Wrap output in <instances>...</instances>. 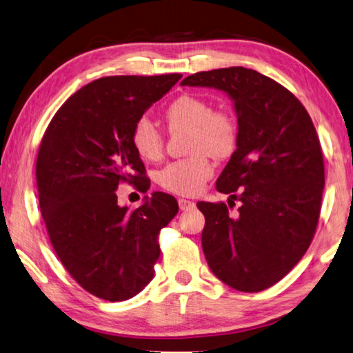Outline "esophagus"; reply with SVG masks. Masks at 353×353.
<instances>
[{"instance_id":"obj_1","label":"esophagus","mask_w":353,"mask_h":353,"mask_svg":"<svg viewBox=\"0 0 353 353\" xmlns=\"http://www.w3.org/2000/svg\"><path fill=\"white\" fill-rule=\"evenodd\" d=\"M179 207H181V210H188V209H193L194 203H193V201H190V199L181 198V199H179Z\"/></svg>"}]
</instances>
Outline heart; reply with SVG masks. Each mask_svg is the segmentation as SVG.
<instances>
[{"instance_id": "b5f03b06", "label": "heart", "mask_w": 353, "mask_h": 353, "mask_svg": "<svg viewBox=\"0 0 353 353\" xmlns=\"http://www.w3.org/2000/svg\"><path fill=\"white\" fill-rule=\"evenodd\" d=\"M171 130H187V149L193 155L172 161L160 172V183L177 194H196L212 176L214 159H226L236 149V119L221 110H212L204 99L196 96L177 97L165 110ZM132 144L143 160L155 161L163 152V137L149 117L137 121L132 130Z\"/></svg>"}]
</instances>
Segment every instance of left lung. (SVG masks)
Returning a JSON list of instances; mask_svg holds the SVG:
<instances>
[{
	"mask_svg": "<svg viewBox=\"0 0 353 353\" xmlns=\"http://www.w3.org/2000/svg\"><path fill=\"white\" fill-rule=\"evenodd\" d=\"M232 100L237 149L216 179L226 204L198 203L203 251L214 275L242 292H261L292 270L316 232L325 174L316 128L305 106L275 80L245 67L183 78Z\"/></svg>",
	"mask_w": 353,
	"mask_h": 353,
	"instance_id": "obj_1",
	"label": "left lung"
}]
</instances>
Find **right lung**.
I'll return each instance as SVG.
<instances>
[{"instance_id":"add662e5","label":"right lung","mask_w":353,"mask_h":353,"mask_svg":"<svg viewBox=\"0 0 353 353\" xmlns=\"http://www.w3.org/2000/svg\"><path fill=\"white\" fill-rule=\"evenodd\" d=\"M181 78H99L67 99L42 138L36 179L50 240L72 278L99 299L124 301L148 286L157 237L179 212L176 198L161 192L130 210L116 190L125 181L149 190L132 130Z\"/></svg>"}]
</instances>
